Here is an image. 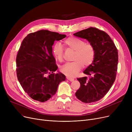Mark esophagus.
Segmentation results:
<instances>
[{
    "instance_id": "obj_1",
    "label": "esophagus",
    "mask_w": 132,
    "mask_h": 132,
    "mask_svg": "<svg viewBox=\"0 0 132 132\" xmlns=\"http://www.w3.org/2000/svg\"><path fill=\"white\" fill-rule=\"evenodd\" d=\"M66 78H67V80H70V81H74V78L70 77H69V76H67V77H66Z\"/></svg>"
}]
</instances>
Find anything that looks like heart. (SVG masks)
Returning a JSON list of instances; mask_svg holds the SVG:
<instances>
[{
  "label": "heart",
  "mask_w": 132,
  "mask_h": 132,
  "mask_svg": "<svg viewBox=\"0 0 132 132\" xmlns=\"http://www.w3.org/2000/svg\"><path fill=\"white\" fill-rule=\"evenodd\" d=\"M65 46L75 51L73 55V62H68L61 67L60 70L64 74L73 77L81 70L83 66L92 64L95 58V49L90 44H86L84 40L75 37H69L64 40ZM52 53L55 58L61 61L63 58V48L57 42L52 47Z\"/></svg>",
  "instance_id": "b5f03b06"
}]
</instances>
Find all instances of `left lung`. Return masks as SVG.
<instances>
[{
	"instance_id": "8db88e82",
	"label": "left lung",
	"mask_w": 132,
	"mask_h": 132,
	"mask_svg": "<svg viewBox=\"0 0 132 132\" xmlns=\"http://www.w3.org/2000/svg\"><path fill=\"white\" fill-rule=\"evenodd\" d=\"M87 39L93 46L95 54L92 64L84 71L89 75L77 79L80 88L75 96L81 102L90 103L102 99L109 92L116 80L118 62V50L109 35L90 27L73 34Z\"/></svg>"
}]
</instances>
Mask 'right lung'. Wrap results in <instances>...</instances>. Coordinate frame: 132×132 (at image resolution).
I'll return each mask as SVG.
<instances>
[{
  "label": "right lung",
  "mask_w": 132,
  "mask_h": 132,
  "mask_svg": "<svg viewBox=\"0 0 132 132\" xmlns=\"http://www.w3.org/2000/svg\"><path fill=\"white\" fill-rule=\"evenodd\" d=\"M66 37L47 30L30 33L23 39L16 56V74L24 92L34 100L44 102L57 91L58 85L66 80L57 71L52 45L55 40Z\"/></svg>",
  "instance_id": "add662e5"
}]
</instances>
